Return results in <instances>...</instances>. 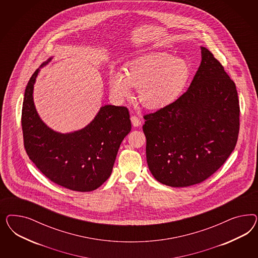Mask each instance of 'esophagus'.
<instances>
[{
    "label": "esophagus",
    "mask_w": 258,
    "mask_h": 258,
    "mask_svg": "<svg viewBox=\"0 0 258 258\" xmlns=\"http://www.w3.org/2000/svg\"><path fill=\"white\" fill-rule=\"evenodd\" d=\"M131 120H132V123H133V125L134 126H139L141 125V120L140 118L137 117L136 115H133L132 117H131Z\"/></svg>",
    "instance_id": "34e87169"
}]
</instances>
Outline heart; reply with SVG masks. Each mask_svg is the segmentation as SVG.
<instances>
[{"label":"heart","mask_w":258,"mask_h":258,"mask_svg":"<svg viewBox=\"0 0 258 258\" xmlns=\"http://www.w3.org/2000/svg\"><path fill=\"white\" fill-rule=\"evenodd\" d=\"M191 78L190 64L166 52H154L134 58L120 70L109 72L110 94L116 100L130 97L133 87L138 88L141 104L160 109L176 101Z\"/></svg>","instance_id":"b5f03b06"}]
</instances>
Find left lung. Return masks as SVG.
I'll list each match as a JSON object with an SVG mask.
<instances>
[{
    "instance_id": "obj_1",
    "label": "left lung",
    "mask_w": 258,
    "mask_h": 258,
    "mask_svg": "<svg viewBox=\"0 0 258 258\" xmlns=\"http://www.w3.org/2000/svg\"><path fill=\"white\" fill-rule=\"evenodd\" d=\"M239 112L234 81L202 47V62L187 91L144 116L147 162L153 177L172 187L208 179L235 148Z\"/></svg>"
}]
</instances>
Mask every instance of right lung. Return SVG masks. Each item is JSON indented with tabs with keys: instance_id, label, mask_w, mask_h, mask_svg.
<instances>
[{
	"instance_id": "right-lung-1",
	"label": "right lung",
	"mask_w": 258,
	"mask_h": 258,
	"mask_svg": "<svg viewBox=\"0 0 258 258\" xmlns=\"http://www.w3.org/2000/svg\"><path fill=\"white\" fill-rule=\"evenodd\" d=\"M39 72L37 69L32 75L24 93L22 127L25 151L51 181L73 191L95 190L109 179L119 147L132 130L128 109L106 105L84 128L55 133L41 121L33 101Z\"/></svg>"
}]
</instances>
